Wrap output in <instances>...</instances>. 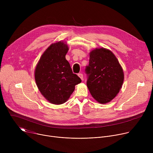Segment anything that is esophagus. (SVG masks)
Wrapping results in <instances>:
<instances>
[{
  "instance_id": "obj_1",
  "label": "esophagus",
  "mask_w": 153,
  "mask_h": 153,
  "mask_svg": "<svg viewBox=\"0 0 153 153\" xmlns=\"http://www.w3.org/2000/svg\"><path fill=\"white\" fill-rule=\"evenodd\" d=\"M78 76L82 80H83V74H81V73L78 74Z\"/></svg>"
}]
</instances>
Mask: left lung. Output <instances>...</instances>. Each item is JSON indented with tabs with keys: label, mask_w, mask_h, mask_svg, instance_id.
<instances>
[{
	"label": "left lung",
	"mask_w": 153,
	"mask_h": 153,
	"mask_svg": "<svg viewBox=\"0 0 153 153\" xmlns=\"http://www.w3.org/2000/svg\"><path fill=\"white\" fill-rule=\"evenodd\" d=\"M89 65L85 70L88 78L87 87L99 103L111 102L119 93L123 83L124 73L113 53L105 48L90 53Z\"/></svg>",
	"instance_id": "1"
}]
</instances>
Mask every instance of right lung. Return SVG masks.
Masks as SVG:
<instances>
[{
  "label": "right lung",
  "mask_w": 153,
  "mask_h": 153,
  "mask_svg": "<svg viewBox=\"0 0 153 153\" xmlns=\"http://www.w3.org/2000/svg\"><path fill=\"white\" fill-rule=\"evenodd\" d=\"M69 47L63 41L53 43L41 56L34 71L37 88L50 103L66 102L81 79L73 74L66 56Z\"/></svg>",
  "instance_id": "obj_1"
}]
</instances>
